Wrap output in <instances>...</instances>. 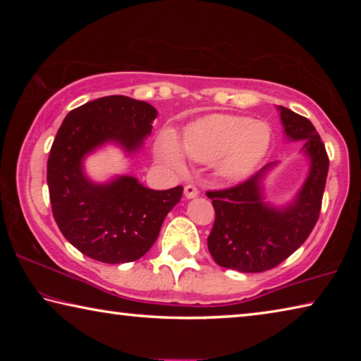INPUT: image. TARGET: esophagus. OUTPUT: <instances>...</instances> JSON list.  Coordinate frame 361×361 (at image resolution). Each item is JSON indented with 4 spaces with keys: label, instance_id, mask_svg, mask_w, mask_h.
Wrapping results in <instances>:
<instances>
[{
    "label": "esophagus",
    "instance_id": "obj_1",
    "mask_svg": "<svg viewBox=\"0 0 361 361\" xmlns=\"http://www.w3.org/2000/svg\"><path fill=\"white\" fill-rule=\"evenodd\" d=\"M199 194V188L195 186V185H191V183H189V185H186L185 186V195H186V199H192V197H195V195Z\"/></svg>",
    "mask_w": 361,
    "mask_h": 361
}]
</instances>
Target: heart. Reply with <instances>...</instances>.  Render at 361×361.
I'll return each instance as SVG.
<instances>
[{"mask_svg": "<svg viewBox=\"0 0 361 361\" xmlns=\"http://www.w3.org/2000/svg\"><path fill=\"white\" fill-rule=\"evenodd\" d=\"M271 127L243 116L213 114L192 124L185 133V151L199 162L218 161V173L226 180H242L255 170L271 146ZM157 154L175 169L185 167V157L173 133H164Z\"/></svg>", "mask_w": 361, "mask_h": 361, "instance_id": "1", "label": "heart"}]
</instances>
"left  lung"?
I'll return each instance as SVG.
<instances>
[{
    "label": "left lung",
    "mask_w": 361,
    "mask_h": 361,
    "mask_svg": "<svg viewBox=\"0 0 361 361\" xmlns=\"http://www.w3.org/2000/svg\"><path fill=\"white\" fill-rule=\"evenodd\" d=\"M279 109L286 137L304 142L310 173L295 202L285 209L262 202L261 178L272 164L234 186L207 191L215 209L207 243L221 267L239 272L269 271L295 253L319 221L329 167L325 145L307 118L288 108Z\"/></svg>",
    "instance_id": "1"
}]
</instances>
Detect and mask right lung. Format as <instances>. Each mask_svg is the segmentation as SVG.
I'll return each instance as SVG.
<instances>
[{
  "label": "right lung",
  "mask_w": 361,
  "mask_h": 361,
  "mask_svg": "<svg viewBox=\"0 0 361 361\" xmlns=\"http://www.w3.org/2000/svg\"><path fill=\"white\" fill-rule=\"evenodd\" d=\"M157 111L126 95L102 97L66 114L47 159L54 219L73 247L108 264L130 262L156 242L164 218L180 202L183 186L154 191L132 176L95 185L82 173V157L106 142L137 151Z\"/></svg>",
  "instance_id": "right-lung-1"
}]
</instances>
